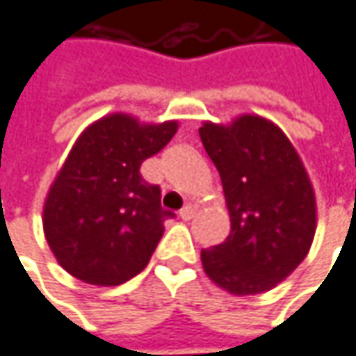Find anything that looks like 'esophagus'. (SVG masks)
Returning <instances> with one entry per match:
<instances>
[{"label": "esophagus", "instance_id": "1", "mask_svg": "<svg viewBox=\"0 0 356 356\" xmlns=\"http://www.w3.org/2000/svg\"><path fill=\"white\" fill-rule=\"evenodd\" d=\"M180 218L186 222V220H192L194 218V206H184L182 210H180Z\"/></svg>", "mask_w": 356, "mask_h": 356}]
</instances>
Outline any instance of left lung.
I'll return each mask as SVG.
<instances>
[{
	"label": "left lung",
	"instance_id": "1",
	"mask_svg": "<svg viewBox=\"0 0 356 356\" xmlns=\"http://www.w3.org/2000/svg\"><path fill=\"white\" fill-rule=\"evenodd\" d=\"M200 140L222 180L230 234L200 252L206 276L234 296L275 289L305 260L316 232L307 168L275 122L242 114L204 122Z\"/></svg>",
	"mask_w": 356,
	"mask_h": 356
}]
</instances>
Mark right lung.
I'll list each match as a JSON object with an SVG mask.
<instances>
[{
    "instance_id": "obj_1",
    "label": "right lung",
    "mask_w": 356,
    "mask_h": 356,
    "mask_svg": "<svg viewBox=\"0 0 356 356\" xmlns=\"http://www.w3.org/2000/svg\"><path fill=\"white\" fill-rule=\"evenodd\" d=\"M176 130V120L146 124L116 112L80 134L44 202L45 240L65 273L118 286L146 268L172 212L140 166Z\"/></svg>"
}]
</instances>
